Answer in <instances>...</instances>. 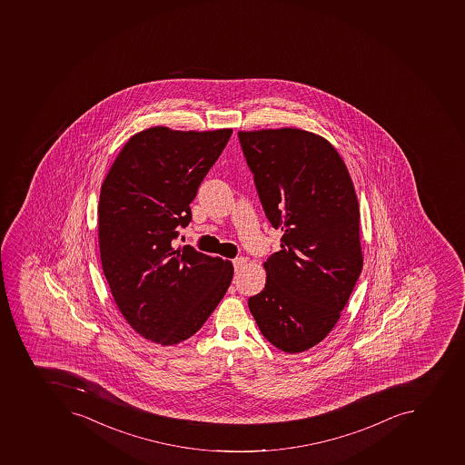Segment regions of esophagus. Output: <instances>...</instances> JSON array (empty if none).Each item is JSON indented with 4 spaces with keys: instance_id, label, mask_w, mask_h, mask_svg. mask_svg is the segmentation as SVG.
<instances>
[{
    "instance_id": "esophagus-1",
    "label": "esophagus",
    "mask_w": 465,
    "mask_h": 465,
    "mask_svg": "<svg viewBox=\"0 0 465 465\" xmlns=\"http://www.w3.org/2000/svg\"><path fill=\"white\" fill-rule=\"evenodd\" d=\"M245 263H247V260H245L244 257H237V259L232 260V264H234V269L237 273L242 271Z\"/></svg>"
}]
</instances>
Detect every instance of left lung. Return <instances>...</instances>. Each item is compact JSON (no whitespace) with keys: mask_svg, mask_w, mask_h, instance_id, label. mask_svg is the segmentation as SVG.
<instances>
[{"mask_svg":"<svg viewBox=\"0 0 465 465\" xmlns=\"http://www.w3.org/2000/svg\"><path fill=\"white\" fill-rule=\"evenodd\" d=\"M267 220L281 250L249 308L274 348H314L341 319L362 271L359 203L348 167L326 138L296 128L240 131Z\"/></svg>","mask_w":465,"mask_h":465,"instance_id":"8db88e82","label":"left lung"}]
</instances>
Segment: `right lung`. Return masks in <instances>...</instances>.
Here are the masks:
<instances>
[{
    "label": "right lung",
    "instance_id": "right-lung-1",
    "mask_svg": "<svg viewBox=\"0 0 465 465\" xmlns=\"http://www.w3.org/2000/svg\"><path fill=\"white\" fill-rule=\"evenodd\" d=\"M232 129H143L129 138L100 189L103 272L119 312L146 341L172 346L193 336L227 292L234 267L191 245L177 228Z\"/></svg>",
    "mask_w": 465,
    "mask_h": 465
}]
</instances>
